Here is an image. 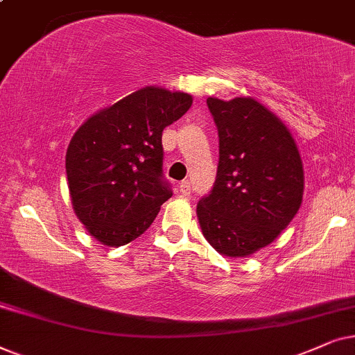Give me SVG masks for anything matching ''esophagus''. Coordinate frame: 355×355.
<instances>
[{"label":"esophagus","instance_id":"1","mask_svg":"<svg viewBox=\"0 0 355 355\" xmlns=\"http://www.w3.org/2000/svg\"><path fill=\"white\" fill-rule=\"evenodd\" d=\"M180 193L183 196H190V193H191V185H190V182L188 180H183L182 183H180Z\"/></svg>","mask_w":355,"mask_h":355}]
</instances>
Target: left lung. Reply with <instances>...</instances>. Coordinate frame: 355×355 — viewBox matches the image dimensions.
<instances>
[{
  "instance_id": "8db88e82",
  "label": "left lung",
  "mask_w": 355,
  "mask_h": 355,
  "mask_svg": "<svg viewBox=\"0 0 355 355\" xmlns=\"http://www.w3.org/2000/svg\"><path fill=\"white\" fill-rule=\"evenodd\" d=\"M219 131L214 187L196 216L207 243L229 258L268 247L291 224L304 196V164L277 115L253 97H207Z\"/></svg>"
}]
</instances>
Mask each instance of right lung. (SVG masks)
Here are the masks:
<instances>
[{"label":"right lung","instance_id":"right-lung-1","mask_svg":"<svg viewBox=\"0 0 355 355\" xmlns=\"http://www.w3.org/2000/svg\"><path fill=\"white\" fill-rule=\"evenodd\" d=\"M191 103L187 92L144 86L76 130L66 149L71 205L97 242H133L172 196L162 180V131Z\"/></svg>","mask_w":355,"mask_h":355}]
</instances>
